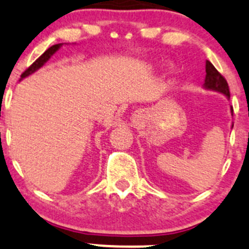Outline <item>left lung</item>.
I'll return each mask as SVG.
<instances>
[{"instance_id": "8db88e82", "label": "left lung", "mask_w": 249, "mask_h": 249, "mask_svg": "<svg viewBox=\"0 0 249 249\" xmlns=\"http://www.w3.org/2000/svg\"><path fill=\"white\" fill-rule=\"evenodd\" d=\"M204 86L209 89L219 90V92L224 93L227 98H230V88L226 78L215 69V66L210 61H206V77ZM232 111H233V109H232Z\"/></svg>"}]
</instances>
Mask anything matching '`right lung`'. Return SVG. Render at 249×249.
Segmentation results:
<instances>
[{"instance_id":"add662e5","label":"right lung","mask_w":249,"mask_h":249,"mask_svg":"<svg viewBox=\"0 0 249 249\" xmlns=\"http://www.w3.org/2000/svg\"><path fill=\"white\" fill-rule=\"evenodd\" d=\"M60 46H61V44H55V45H53V46H50V48L48 49V50L45 51V53H44L43 55H41V56H39L38 59L36 60V61L33 62V64L30 65L29 67H28L27 70H25L24 72H23L22 75H20V77H25V76H28V75H30V73H33L34 71H36V70H38L39 67H41L43 66L44 64H45L46 61H48L49 59H50V56L53 54H54L55 51L57 50V49L60 48Z\"/></svg>"}]
</instances>
